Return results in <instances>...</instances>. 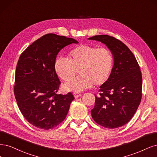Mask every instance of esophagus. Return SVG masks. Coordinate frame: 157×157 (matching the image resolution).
<instances>
[{"mask_svg": "<svg viewBox=\"0 0 157 157\" xmlns=\"http://www.w3.org/2000/svg\"><path fill=\"white\" fill-rule=\"evenodd\" d=\"M74 97L75 98H78V97H81V96H82V94H81L80 93H74Z\"/></svg>", "mask_w": 157, "mask_h": 157, "instance_id": "1", "label": "esophagus"}]
</instances>
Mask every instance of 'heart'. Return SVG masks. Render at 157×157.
<instances>
[{
    "mask_svg": "<svg viewBox=\"0 0 157 157\" xmlns=\"http://www.w3.org/2000/svg\"><path fill=\"white\" fill-rule=\"evenodd\" d=\"M113 64V55L108 48L82 44L70 51L69 59L58 58L54 68L58 76L65 82L74 78L79 70L80 76L63 86L67 91L77 93L90 88L93 84H104L110 76Z\"/></svg>",
    "mask_w": 157,
    "mask_h": 157,
    "instance_id": "heart-1",
    "label": "heart"
}]
</instances>
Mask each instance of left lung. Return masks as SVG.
Segmentation results:
<instances>
[{
    "mask_svg": "<svg viewBox=\"0 0 157 157\" xmlns=\"http://www.w3.org/2000/svg\"><path fill=\"white\" fill-rule=\"evenodd\" d=\"M106 45L113 57L108 80L95 95L90 111L96 123L108 128L121 127L132 119L141 99L142 76L134 54L126 45L113 36L97 35L88 38Z\"/></svg>",
    "mask_w": 157,
    "mask_h": 157,
    "instance_id": "8db88e82",
    "label": "left lung"
}]
</instances>
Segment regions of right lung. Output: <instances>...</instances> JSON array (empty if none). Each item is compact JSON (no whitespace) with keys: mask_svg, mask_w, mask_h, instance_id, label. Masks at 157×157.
Instances as JSON below:
<instances>
[{"mask_svg":"<svg viewBox=\"0 0 157 157\" xmlns=\"http://www.w3.org/2000/svg\"><path fill=\"white\" fill-rule=\"evenodd\" d=\"M73 43L78 42L50 33L34 42L20 55L14 94L24 117L35 127L52 129L67 117L74 97L71 93L57 94L60 83L54 64L60 50Z\"/></svg>","mask_w":157,"mask_h":157,"instance_id":"add662e5","label":"right lung"}]
</instances>
